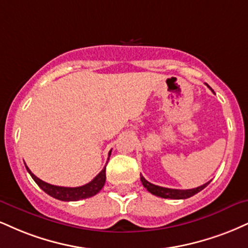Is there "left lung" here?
Returning <instances> with one entry per match:
<instances>
[{"mask_svg":"<svg viewBox=\"0 0 248 248\" xmlns=\"http://www.w3.org/2000/svg\"><path fill=\"white\" fill-rule=\"evenodd\" d=\"M207 86L208 88H210L208 84H207ZM211 91L214 92L213 89H211ZM141 181H142V185L145 187V188H147L148 192H150L151 194H154V195H156V196H160V198L172 199V200L188 199V198H190V196L195 195L196 193L201 192V190L203 189L204 187H207L208 184L210 183L209 181V183L202 185V186H199V187H196V188H193V189H173V188H165V187H160V186H157V185L149 183V181L145 180L144 177H142V175H141Z\"/></svg>","mask_w":248,"mask_h":248,"instance_id":"8db88e82","label":"left lung"}]
</instances>
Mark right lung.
Wrapping results in <instances>:
<instances>
[{
	"label": "right lung",
	"mask_w": 248,
	"mask_h": 248,
	"mask_svg": "<svg viewBox=\"0 0 248 248\" xmlns=\"http://www.w3.org/2000/svg\"><path fill=\"white\" fill-rule=\"evenodd\" d=\"M111 151L108 153V159L109 156H111ZM26 170H28V172L30 173L32 179H33L38 186L40 187L45 193H47L48 195L52 196V198L60 200V201H78V200L91 198V196H93L97 193L100 192V189L103 188L106 181V166L101 170L97 177L93 178V180H91L90 183L84 185V186L79 187L54 186V185L45 183V181L40 180V179L35 177L33 173L30 171L28 166H26Z\"/></svg>",
	"instance_id": "obj_1"
}]
</instances>
